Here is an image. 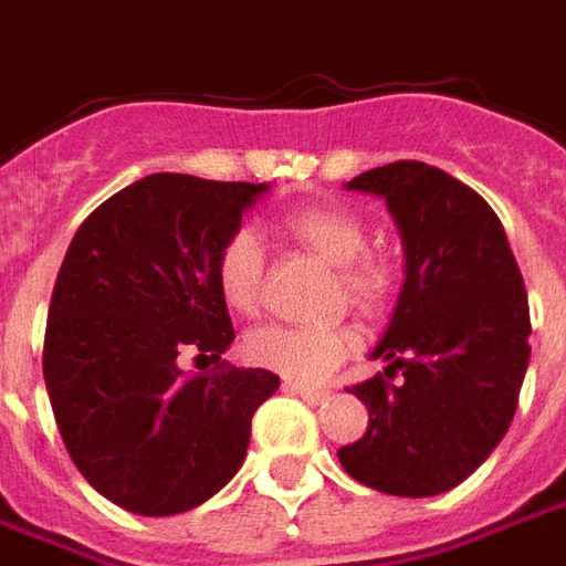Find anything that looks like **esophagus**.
<instances>
[{
  "label": "esophagus",
  "instance_id": "34e87169",
  "mask_svg": "<svg viewBox=\"0 0 566 566\" xmlns=\"http://www.w3.org/2000/svg\"><path fill=\"white\" fill-rule=\"evenodd\" d=\"M284 391L303 397L306 403H324V400H327V391H321V388H308V385H300V381H284Z\"/></svg>",
  "mask_w": 566,
  "mask_h": 566
}]
</instances>
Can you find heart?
Masks as SVG:
<instances>
[{"instance_id": "1", "label": "heart", "mask_w": 566, "mask_h": 566, "mask_svg": "<svg viewBox=\"0 0 566 566\" xmlns=\"http://www.w3.org/2000/svg\"><path fill=\"white\" fill-rule=\"evenodd\" d=\"M287 230L315 251L324 263L343 270L348 300L360 308H379L391 294L394 275L388 263L369 258V230L360 214L339 206H308L291 211ZM214 279L223 303L233 312H254L263 291V245L254 230L239 227L227 235L218 251ZM355 345L345 327H294V324H263L248 333V357L294 381H321L339 367Z\"/></svg>"}]
</instances>
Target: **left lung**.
<instances>
[{"mask_svg":"<svg viewBox=\"0 0 566 566\" xmlns=\"http://www.w3.org/2000/svg\"><path fill=\"white\" fill-rule=\"evenodd\" d=\"M345 190L385 199L403 239V287L369 357L400 368L352 388L369 427L339 449L345 473L394 497L461 485L497 449L531 360V312L503 223L437 166L400 160Z\"/></svg>","mask_w":566,"mask_h":566,"instance_id":"left-lung-1","label":"left lung"}]
</instances>
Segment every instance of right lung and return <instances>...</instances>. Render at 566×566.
I'll use <instances>...</instances> for the list:
<instances>
[{
	"instance_id": "1",
	"label": "right lung",
	"mask_w": 566,
	"mask_h": 566,
	"mask_svg": "<svg viewBox=\"0 0 566 566\" xmlns=\"http://www.w3.org/2000/svg\"><path fill=\"white\" fill-rule=\"evenodd\" d=\"M270 185L157 172L105 199L56 275L44 385L81 475L136 515L214 497L245 461L251 418L279 391L270 369L187 376L233 343L214 263Z\"/></svg>"
}]
</instances>
